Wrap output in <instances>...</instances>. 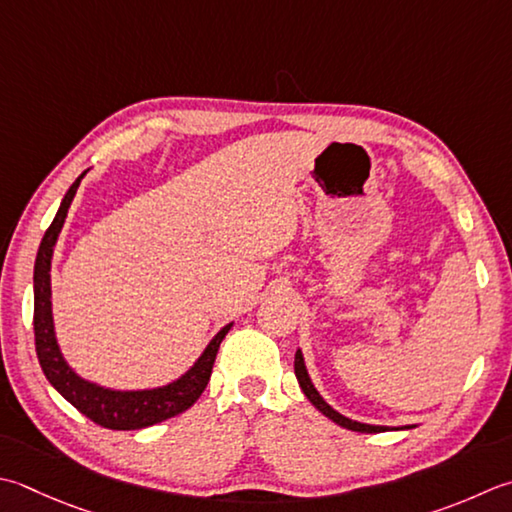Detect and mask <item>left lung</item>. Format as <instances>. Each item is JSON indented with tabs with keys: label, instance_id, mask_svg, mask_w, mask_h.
<instances>
[{
	"label": "left lung",
	"instance_id": "obj_1",
	"mask_svg": "<svg viewBox=\"0 0 512 512\" xmlns=\"http://www.w3.org/2000/svg\"><path fill=\"white\" fill-rule=\"evenodd\" d=\"M295 375H297L299 386H302V390H304V395L310 399V404H313L319 410V413H324L328 419H333L335 424L344 426L348 430H355V433H384V430H388V426H370V424H362V422H353V419L339 415L335 408H330L324 402V397L317 393V388L313 386V382H310L308 370L304 366L302 350H297V353H295ZM406 428H410V426H406Z\"/></svg>",
	"mask_w": 512,
	"mask_h": 512
}]
</instances>
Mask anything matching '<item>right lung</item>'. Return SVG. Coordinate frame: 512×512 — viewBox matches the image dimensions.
<instances>
[{
  "label": "right lung",
  "mask_w": 512,
  "mask_h": 512,
  "mask_svg": "<svg viewBox=\"0 0 512 512\" xmlns=\"http://www.w3.org/2000/svg\"><path fill=\"white\" fill-rule=\"evenodd\" d=\"M86 170L79 175L73 186L62 199L53 224L48 226L46 235L39 244L37 259H35V313H33V326H35V350L39 366H42L44 375L55 390L62 395L66 402L73 404L79 413L86 415L90 422H95L110 430H137L164 422V419L175 417L184 413L186 408L193 406L213 373V364L217 357L219 344L230 330L228 324L215 335L213 342L197 359L195 366L182 375L177 382L153 388V390H108L102 386H95L86 382V379L77 377L70 366L64 362L62 353H59L55 328H53V313H50V259H53V248L59 237V230L64 226V219L68 213V206L73 202L77 193V186L82 182Z\"/></svg>",
  "instance_id": "right-lung-1"
}]
</instances>
